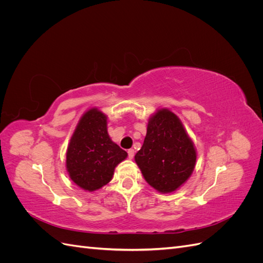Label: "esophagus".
<instances>
[{
	"label": "esophagus",
	"mask_w": 263,
	"mask_h": 263,
	"mask_svg": "<svg viewBox=\"0 0 263 263\" xmlns=\"http://www.w3.org/2000/svg\"><path fill=\"white\" fill-rule=\"evenodd\" d=\"M127 154H128L129 159H133V158H134V156H135V150L130 148V149H128V151H127Z\"/></svg>",
	"instance_id": "obj_1"
}]
</instances>
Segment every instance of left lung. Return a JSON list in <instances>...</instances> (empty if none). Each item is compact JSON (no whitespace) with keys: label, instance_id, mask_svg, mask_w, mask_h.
Wrapping results in <instances>:
<instances>
[{"label":"left lung","instance_id":"obj_1","mask_svg":"<svg viewBox=\"0 0 263 263\" xmlns=\"http://www.w3.org/2000/svg\"><path fill=\"white\" fill-rule=\"evenodd\" d=\"M135 160L151 186L170 193L193 172L196 153L177 115L169 109H159L149 119L144 145Z\"/></svg>","mask_w":263,"mask_h":263}]
</instances>
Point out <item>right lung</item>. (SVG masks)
Returning a JSON list of instances; mask_svg holds the SVG:
<instances>
[{
  "label": "right lung",
  "mask_w": 263,
  "mask_h": 263,
  "mask_svg": "<svg viewBox=\"0 0 263 263\" xmlns=\"http://www.w3.org/2000/svg\"><path fill=\"white\" fill-rule=\"evenodd\" d=\"M106 116L92 108L79 122L67 150V170L78 186L95 191L112 180L127 153L110 140Z\"/></svg>",
  "instance_id": "right-lung-1"
}]
</instances>
